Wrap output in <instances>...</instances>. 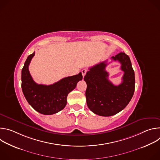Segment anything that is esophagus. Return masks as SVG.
I'll return each mask as SVG.
<instances>
[{
	"label": "esophagus",
	"mask_w": 160,
	"mask_h": 160,
	"mask_svg": "<svg viewBox=\"0 0 160 160\" xmlns=\"http://www.w3.org/2000/svg\"><path fill=\"white\" fill-rule=\"evenodd\" d=\"M81 72H82V74L83 77H84V76L85 75V74H86V73H87V70H86V69H83Z\"/></svg>",
	"instance_id": "34e87169"
}]
</instances>
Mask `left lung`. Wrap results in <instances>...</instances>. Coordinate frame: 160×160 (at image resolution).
<instances>
[{
  "label": "left lung",
  "mask_w": 160,
  "mask_h": 160,
  "mask_svg": "<svg viewBox=\"0 0 160 160\" xmlns=\"http://www.w3.org/2000/svg\"><path fill=\"white\" fill-rule=\"evenodd\" d=\"M111 59L121 63V70L124 72L119 85H113L108 80L109 74L105 70L107 61L90 68L84 77L87 106L94 113L102 117L115 115L123 110L135 90V74L128 56L120 52Z\"/></svg>",
  "instance_id": "1"
}]
</instances>
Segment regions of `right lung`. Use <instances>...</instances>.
<instances>
[{
  "mask_svg": "<svg viewBox=\"0 0 160 160\" xmlns=\"http://www.w3.org/2000/svg\"><path fill=\"white\" fill-rule=\"evenodd\" d=\"M35 52L29 55L21 71V88L22 92L31 106L43 115H53L66 105L68 94L82 80V73L68 77L52 85L37 84L33 80L28 66Z\"/></svg>",
  "mask_w": 160,
  "mask_h": 160,
  "instance_id": "right-lung-1",
  "label": "right lung"
}]
</instances>
